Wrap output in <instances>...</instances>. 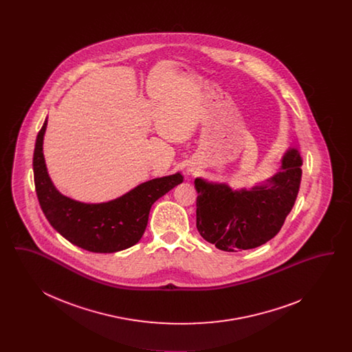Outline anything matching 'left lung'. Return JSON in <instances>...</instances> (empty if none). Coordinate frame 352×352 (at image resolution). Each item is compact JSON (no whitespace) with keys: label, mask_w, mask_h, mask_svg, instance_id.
<instances>
[{"label":"left lung","mask_w":352,"mask_h":352,"mask_svg":"<svg viewBox=\"0 0 352 352\" xmlns=\"http://www.w3.org/2000/svg\"><path fill=\"white\" fill-rule=\"evenodd\" d=\"M302 158L289 149L281 170L251 190L195 179L197 228L201 237L226 252H241L265 244L280 232L301 184Z\"/></svg>","instance_id":"1"}]
</instances>
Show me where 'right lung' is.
<instances>
[{"mask_svg":"<svg viewBox=\"0 0 352 352\" xmlns=\"http://www.w3.org/2000/svg\"><path fill=\"white\" fill-rule=\"evenodd\" d=\"M47 118L36 135L34 184L41 208L51 226L69 243L96 253L122 251L140 241L146 230L153 203L184 182L181 173L138 184L113 201L82 203L60 194L51 182L43 157Z\"/></svg>","mask_w":352,"mask_h":352,"instance_id":"add662e5","label":"right lung"}]
</instances>
